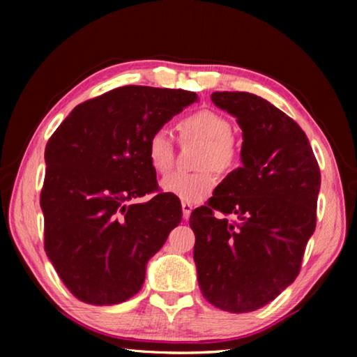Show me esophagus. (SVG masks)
Masks as SVG:
<instances>
[{
    "mask_svg": "<svg viewBox=\"0 0 357 357\" xmlns=\"http://www.w3.org/2000/svg\"><path fill=\"white\" fill-rule=\"evenodd\" d=\"M181 208H183V217H184V220H189L190 213H192V209H193L192 204L183 202V203H181Z\"/></svg>",
    "mask_w": 357,
    "mask_h": 357,
    "instance_id": "1",
    "label": "esophagus"
}]
</instances>
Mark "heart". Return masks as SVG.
Returning a JSON list of instances; mask_svg holds the SVG:
<instances>
[{"label":"heart","instance_id":"obj_1","mask_svg":"<svg viewBox=\"0 0 357 357\" xmlns=\"http://www.w3.org/2000/svg\"><path fill=\"white\" fill-rule=\"evenodd\" d=\"M183 138L204 143L197 173L173 172L162 179V190L185 203H198L214 190L215 172H227L236 160V144L233 142V126L223 114L213 110H200L185 116L179 123ZM146 155L151 168L164 174L173 167V140L167 129L154 130L146 143Z\"/></svg>","mask_w":357,"mask_h":357}]
</instances>
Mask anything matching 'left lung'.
<instances>
[{
    "mask_svg": "<svg viewBox=\"0 0 357 357\" xmlns=\"http://www.w3.org/2000/svg\"><path fill=\"white\" fill-rule=\"evenodd\" d=\"M211 100L236 118L243 148L241 167L190 215L198 285L217 309L253 312L299 274L321 174L304 130L268 100L241 91H217Z\"/></svg>",
    "mask_w": 357,
    "mask_h": 357,
    "instance_id": "obj_1",
    "label": "left lung"
}]
</instances>
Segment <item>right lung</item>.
<instances>
[{
	"instance_id": "obj_1",
	"label": "right lung",
	"mask_w": 357,
	"mask_h": 357,
	"mask_svg": "<svg viewBox=\"0 0 357 357\" xmlns=\"http://www.w3.org/2000/svg\"><path fill=\"white\" fill-rule=\"evenodd\" d=\"M198 96L184 89L123 86L77 105L45 146L40 208L45 252L69 291L113 305L140 291L149 258L183 219L157 189L146 143Z\"/></svg>"
}]
</instances>
